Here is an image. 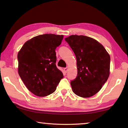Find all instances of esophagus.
Segmentation results:
<instances>
[{"label": "esophagus", "instance_id": "34e87169", "mask_svg": "<svg viewBox=\"0 0 128 128\" xmlns=\"http://www.w3.org/2000/svg\"><path fill=\"white\" fill-rule=\"evenodd\" d=\"M64 71L66 73L68 72V68L67 67V68H64Z\"/></svg>", "mask_w": 128, "mask_h": 128}]
</instances>
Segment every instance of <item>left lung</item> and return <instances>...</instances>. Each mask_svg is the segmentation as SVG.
<instances>
[{"label":"left lung","mask_w":128,"mask_h":128,"mask_svg":"<svg viewBox=\"0 0 128 128\" xmlns=\"http://www.w3.org/2000/svg\"><path fill=\"white\" fill-rule=\"evenodd\" d=\"M76 58L78 75L72 81L78 96L88 98L96 94L110 74V56L102 44L91 37L72 35L65 38Z\"/></svg>","instance_id":"left-lung-1"}]
</instances>
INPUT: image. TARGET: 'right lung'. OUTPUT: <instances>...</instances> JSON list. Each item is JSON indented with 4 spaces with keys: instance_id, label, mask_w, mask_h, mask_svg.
<instances>
[{
    "instance_id": "right-lung-1",
    "label": "right lung",
    "mask_w": 128,
    "mask_h": 128,
    "mask_svg": "<svg viewBox=\"0 0 128 128\" xmlns=\"http://www.w3.org/2000/svg\"><path fill=\"white\" fill-rule=\"evenodd\" d=\"M63 35L44 34L26 41L18 54V73L28 90L47 96L56 91L63 74L56 65V49Z\"/></svg>"
}]
</instances>
